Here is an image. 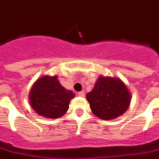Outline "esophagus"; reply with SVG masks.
<instances>
[{
	"label": "esophagus",
	"instance_id": "1",
	"mask_svg": "<svg viewBox=\"0 0 159 159\" xmlns=\"http://www.w3.org/2000/svg\"><path fill=\"white\" fill-rule=\"evenodd\" d=\"M77 94H78V96L80 97H84V92H79Z\"/></svg>",
	"mask_w": 159,
	"mask_h": 159
}]
</instances>
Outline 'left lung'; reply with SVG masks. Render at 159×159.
<instances>
[{
	"mask_svg": "<svg viewBox=\"0 0 159 159\" xmlns=\"http://www.w3.org/2000/svg\"><path fill=\"white\" fill-rule=\"evenodd\" d=\"M92 113L103 120H112L127 111L131 93L119 78L100 75L94 87L86 94Z\"/></svg>",
	"mask_w": 159,
	"mask_h": 159,
	"instance_id": "1",
	"label": "left lung"
}]
</instances>
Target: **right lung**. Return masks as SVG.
<instances>
[{
  "mask_svg": "<svg viewBox=\"0 0 159 159\" xmlns=\"http://www.w3.org/2000/svg\"><path fill=\"white\" fill-rule=\"evenodd\" d=\"M75 93L60 84L58 76L45 75L38 79L29 93L33 110L47 119H58L69 109Z\"/></svg>",
  "mask_w": 159,
  "mask_h": 159,
  "instance_id": "right-lung-1",
  "label": "right lung"
}]
</instances>
